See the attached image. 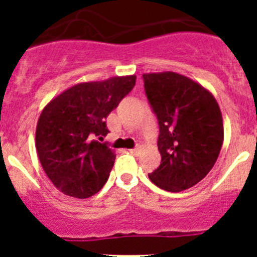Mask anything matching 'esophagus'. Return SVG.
<instances>
[{
  "instance_id": "1",
  "label": "esophagus",
  "mask_w": 257,
  "mask_h": 257,
  "mask_svg": "<svg viewBox=\"0 0 257 257\" xmlns=\"http://www.w3.org/2000/svg\"><path fill=\"white\" fill-rule=\"evenodd\" d=\"M130 153H131V154H134V156H138V154H139V148H138V147H136V148L130 149Z\"/></svg>"
}]
</instances>
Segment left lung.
<instances>
[{
    "mask_svg": "<svg viewBox=\"0 0 257 257\" xmlns=\"http://www.w3.org/2000/svg\"><path fill=\"white\" fill-rule=\"evenodd\" d=\"M143 79L160 126L161 165L149 179L167 192L189 189L219 157L224 139L219 104L205 87L174 72L143 74Z\"/></svg>",
    "mask_w": 257,
    "mask_h": 257,
    "instance_id": "1",
    "label": "left lung"
}]
</instances>
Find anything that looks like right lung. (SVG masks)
Here are the masks:
<instances>
[{
  "label": "right lung",
  "mask_w": 257,
  "mask_h": 257,
  "mask_svg": "<svg viewBox=\"0 0 257 257\" xmlns=\"http://www.w3.org/2000/svg\"><path fill=\"white\" fill-rule=\"evenodd\" d=\"M136 76L113 77L68 88L42 110L36 130L41 165L59 190L94 196L106 183L115 154L106 143L105 119L135 86Z\"/></svg>",
  "instance_id": "1"
}]
</instances>
